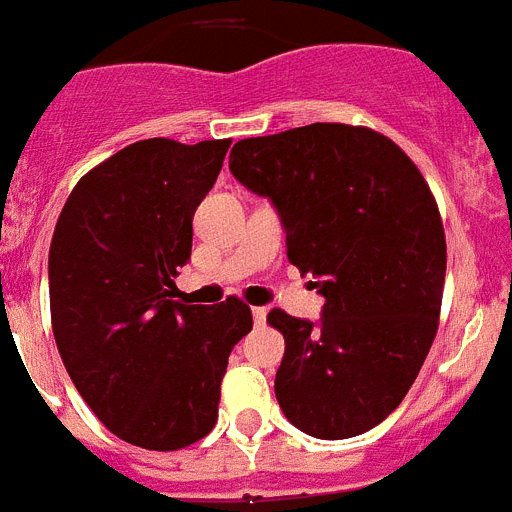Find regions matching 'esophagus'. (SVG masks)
Segmentation results:
<instances>
[{"instance_id": "1", "label": "esophagus", "mask_w": 512, "mask_h": 512, "mask_svg": "<svg viewBox=\"0 0 512 512\" xmlns=\"http://www.w3.org/2000/svg\"><path fill=\"white\" fill-rule=\"evenodd\" d=\"M251 313H253V323H256V326H264L266 323V308H251Z\"/></svg>"}]
</instances>
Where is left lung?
Masks as SVG:
<instances>
[{"mask_svg":"<svg viewBox=\"0 0 512 512\" xmlns=\"http://www.w3.org/2000/svg\"><path fill=\"white\" fill-rule=\"evenodd\" d=\"M230 173L274 204L287 259L326 300L318 321L266 316L285 336L282 412L321 440L381 425L438 331L445 233L430 186L399 144L347 124L240 139Z\"/></svg>","mask_w":512,"mask_h":512,"instance_id":"left-lung-1","label":"left lung"}]
</instances>
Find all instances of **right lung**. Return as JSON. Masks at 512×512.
I'll list each match as a JSON object with an SVG mask.
<instances>
[{"instance_id": "obj_1", "label": "right lung", "mask_w": 512, "mask_h": 512, "mask_svg": "<svg viewBox=\"0 0 512 512\" xmlns=\"http://www.w3.org/2000/svg\"><path fill=\"white\" fill-rule=\"evenodd\" d=\"M227 147L230 139L129 144L74 186L51 238L61 362L95 417L147 451L209 435L227 357L253 326L238 298L186 305L173 282Z\"/></svg>"}]
</instances>
